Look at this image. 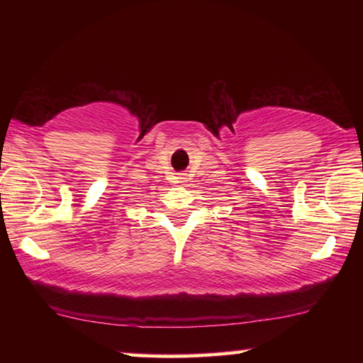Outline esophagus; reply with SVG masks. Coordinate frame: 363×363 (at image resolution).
<instances>
[{
    "mask_svg": "<svg viewBox=\"0 0 363 363\" xmlns=\"http://www.w3.org/2000/svg\"><path fill=\"white\" fill-rule=\"evenodd\" d=\"M177 179H179V182L182 184V182H186L187 177H186V174H179V177H177Z\"/></svg>",
    "mask_w": 363,
    "mask_h": 363,
    "instance_id": "obj_1",
    "label": "esophagus"
}]
</instances>
